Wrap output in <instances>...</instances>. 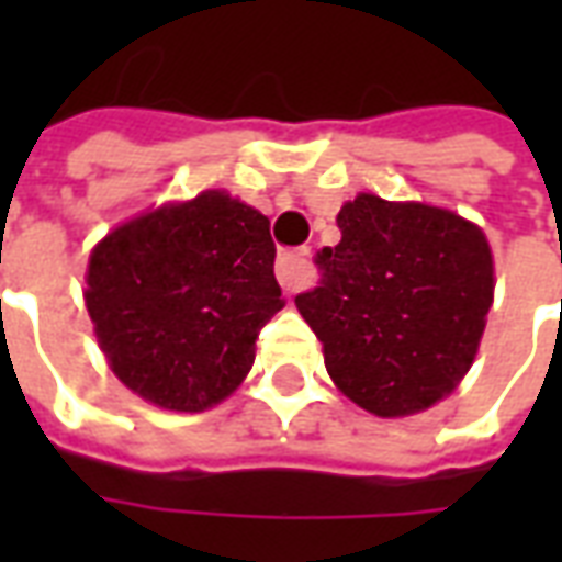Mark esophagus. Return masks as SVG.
Listing matches in <instances>:
<instances>
[{"instance_id":"1","label":"esophagus","mask_w":562,"mask_h":562,"mask_svg":"<svg viewBox=\"0 0 562 562\" xmlns=\"http://www.w3.org/2000/svg\"><path fill=\"white\" fill-rule=\"evenodd\" d=\"M277 280L285 289V294H297L310 282V261H306L304 249L294 252H282L277 258Z\"/></svg>"}]
</instances>
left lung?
<instances>
[{
    "mask_svg": "<svg viewBox=\"0 0 562 562\" xmlns=\"http://www.w3.org/2000/svg\"><path fill=\"white\" fill-rule=\"evenodd\" d=\"M337 225L340 244L316 252L322 280L294 304L349 401L379 418L424 413L479 352L494 304L487 237L451 210L367 192Z\"/></svg>",
    "mask_w": 562,
    "mask_h": 562,
    "instance_id": "obj_1",
    "label": "left lung"
}]
</instances>
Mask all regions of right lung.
I'll list each match as a JSON object with an SVG mask.
<instances>
[{"label":"right lung","mask_w":562,"mask_h":562,"mask_svg":"<svg viewBox=\"0 0 562 562\" xmlns=\"http://www.w3.org/2000/svg\"><path fill=\"white\" fill-rule=\"evenodd\" d=\"M265 213L220 189L123 222L92 249L87 310L116 379L173 413L225 401L282 310Z\"/></svg>","instance_id":"obj_1"}]
</instances>
